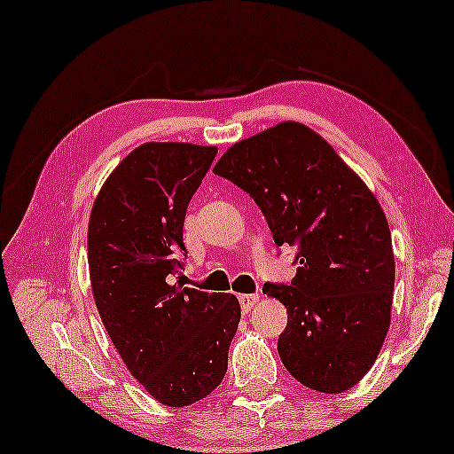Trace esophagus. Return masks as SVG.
Returning <instances> with one entry per match:
<instances>
[{"label":"esophagus","instance_id":"34e87169","mask_svg":"<svg viewBox=\"0 0 454 454\" xmlns=\"http://www.w3.org/2000/svg\"><path fill=\"white\" fill-rule=\"evenodd\" d=\"M239 301H240L242 312H250V309L254 308V303L259 301V294H245V295H239Z\"/></svg>","mask_w":454,"mask_h":454}]
</instances>
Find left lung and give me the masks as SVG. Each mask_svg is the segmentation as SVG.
I'll return each mask as SVG.
<instances>
[{
  "instance_id": "1",
  "label": "left lung",
  "mask_w": 454,
  "mask_h": 454,
  "mask_svg": "<svg viewBox=\"0 0 454 454\" xmlns=\"http://www.w3.org/2000/svg\"><path fill=\"white\" fill-rule=\"evenodd\" d=\"M265 215L277 247H295L297 273L265 283L287 308L277 350L297 381L340 394L361 381L391 320L395 261L375 195L320 134L297 121L236 142L214 167Z\"/></svg>"
}]
</instances>
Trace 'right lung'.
Here are the masks:
<instances>
[{"label": "right lung", "mask_w": 454, "mask_h": 454, "mask_svg": "<svg viewBox=\"0 0 454 454\" xmlns=\"http://www.w3.org/2000/svg\"><path fill=\"white\" fill-rule=\"evenodd\" d=\"M215 146L146 142L120 162L91 209L87 259L101 322L121 361L168 408L222 383L240 322L230 294L171 286L187 254L184 222Z\"/></svg>", "instance_id": "obj_1"}]
</instances>
